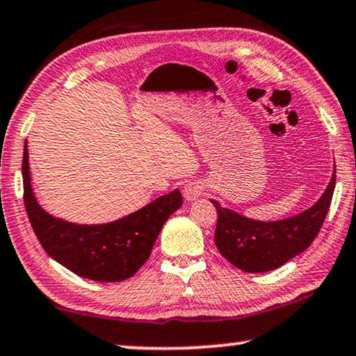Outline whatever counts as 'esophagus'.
<instances>
[{"instance_id": "34e87169", "label": "esophagus", "mask_w": 356, "mask_h": 356, "mask_svg": "<svg viewBox=\"0 0 356 356\" xmlns=\"http://www.w3.org/2000/svg\"><path fill=\"white\" fill-rule=\"evenodd\" d=\"M204 193V185L201 182H188L184 187V196L187 200H196Z\"/></svg>"}]
</instances>
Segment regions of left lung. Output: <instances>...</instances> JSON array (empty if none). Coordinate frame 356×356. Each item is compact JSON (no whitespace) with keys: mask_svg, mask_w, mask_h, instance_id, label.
<instances>
[{"mask_svg":"<svg viewBox=\"0 0 356 356\" xmlns=\"http://www.w3.org/2000/svg\"><path fill=\"white\" fill-rule=\"evenodd\" d=\"M336 168V166H334ZM336 171L321 198L300 214L278 222H259L235 211L220 208L217 201L216 246L232 265L248 273L270 272L281 267L297 254L304 252L320 233L330 211Z\"/></svg>","mask_w":356,"mask_h":356,"instance_id":"left-lung-1","label":"left lung"}]
</instances>
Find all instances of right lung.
I'll return each instance as SVG.
<instances>
[{
    "label": "right lung",
    "mask_w": 356,
    "mask_h": 356,
    "mask_svg": "<svg viewBox=\"0 0 356 356\" xmlns=\"http://www.w3.org/2000/svg\"><path fill=\"white\" fill-rule=\"evenodd\" d=\"M22 177L25 211L42 249L78 277L102 283L131 278L150 257L164 222L182 206V195L174 190L111 224H68L49 216L36 203L30 185L26 144Z\"/></svg>",
    "instance_id": "add662e5"
}]
</instances>
